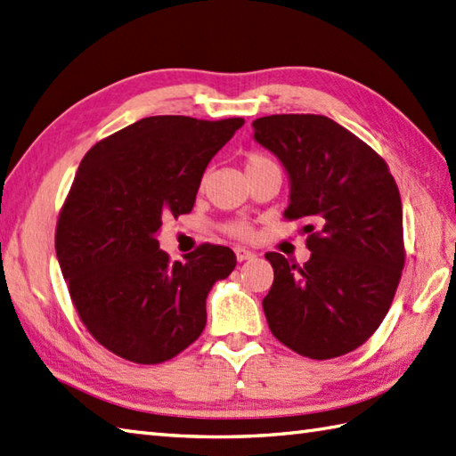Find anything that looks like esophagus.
I'll return each mask as SVG.
<instances>
[{"instance_id":"1","label":"esophagus","mask_w":456,"mask_h":456,"mask_svg":"<svg viewBox=\"0 0 456 456\" xmlns=\"http://www.w3.org/2000/svg\"><path fill=\"white\" fill-rule=\"evenodd\" d=\"M235 255H237L239 263H243V260H248V258H255V253H250V250H247L243 247H237L235 248Z\"/></svg>"}]
</instances>
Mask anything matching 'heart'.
Returning a JSON list of instances; mask_svg holds the SVG:
<instances>
[{
    "label": "heart",
    "instance_id": "obj_1",
    "mask_svg": "<svg viewBox=\"0 0 456 456\" xmlns=\"http://www.w3.org/2000/svg\"><path fill=\"white\" fill-rule=\"evenodd\" d=\"M268 167H278V164L274 162V159H270L268 154H265V152H250L248 157L245 159L247 174L263 170V168H268ZM225 229H227L229 235L239 237V239H247L250 235V227L247 225V223H240V221L231 223V225H227Z\"/></svg>",
    "mask_w": 456,
    "mask_h": 456
}]
</instances>
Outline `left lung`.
Instances as JSON below:
<instances>
[{
    "label": "left lung",
    "instance_id": "obj_1",
    "mask_svg": "<svg viewBox=\"0 0 456 456\" xmlns=\"http://www.w3.org/2000/svg\"><path fill=\"white\" fill-rule=\"evenodd\" d=\"M253 129L284 164V217L305 221L312 250L304 266L266 253L274 268L263 299L270 331L315 361L351 353L380 327L400 284V190L380 154L325 115H268Z\"/></svg>",
    "mask_w": 456,
    "mask_h": 456
}]
</instances>
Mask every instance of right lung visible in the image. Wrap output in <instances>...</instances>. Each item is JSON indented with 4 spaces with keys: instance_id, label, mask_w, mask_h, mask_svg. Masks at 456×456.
<instances>
[{
    "instance_id": "add662e5",
    "label": "right lung",
    "mask_w": 456,
    "mask_h": 456,
    "mask_svg": "<svg viewBox=\"0 0 456 456\" xmlns=\"http://www.w3.org/2000/svg\"><path fill=\"white\" fill-rule=\"evenodd\" d=\"M243 123L154 115L80 162L56 223L58 265L86 329L125 361L160 364L190 346L211 286L233 273L229 247L203 243L170 263L157 233L164 217L191 211L209 160Z\"/></svg>"
}]
</instances>
